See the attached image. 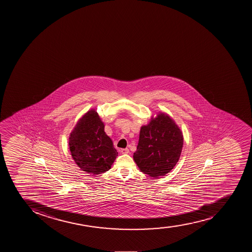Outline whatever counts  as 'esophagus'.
<instances>
[{"label": "esophagus", "instance_id": "obj_1", "mask_svg": "<svg viewBox=\"0 0 252 252\" xmlns=\"http://www.w3.org/2000/svg\"><path fill=\"white\" fill-rule=\"evenodd\" d=\"M121 152H122V154H123V155H127V154L130 153V150H128V149H122V150H121Z\"/></svg>", "mask_w": 252, "mask_h": 252}]
</instances>
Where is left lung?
<instances>
[{
	"instance_id": "left-lung-1",
	"label": "left lung",
	"mask_w": 252,
	"mask_h": 252,
	"mask_svg": "<svg viewBox=\"0 0 252 252\" xmlns=\"http://www.w3.org/2000/svg\"><path fill=\"white\" fill-rule=\"evenodd\" d=\"M182 146L183 135L179 127L169 116L159 113L140 129L133 158L141 172L158 178L177 164Z\"/></svg>"
}]
</instances>
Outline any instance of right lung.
<instances>
[{
    "label": "right lung",
    "mask_w": 252,
    "mask_h": 252,
    "mask_svg": "<svg viewBox=\"0 0 252 252\" xmlns=\"http://www.w3.org/2000/svg\"><path fill=\"white\" fill-rule=\"evenodd\" d=\"M69 146L75 163L89 174L107 172L118 155L95 110H90L79 120L70 133Z\"/></svg>",
    "instance_id": "add662e5"
}]
</instances>
